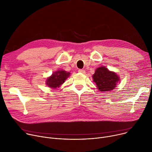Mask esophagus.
<instances>
[{
  "label": "esophagus",
  "instance_id": "34e87169",
  "mask_svg": "<svg viewBox=\"0 0 152 152\" xmlns=\"http://www.w3.org/2000/svg\"><path fill=\"white\" fill-rule=\"evenodd\" d=\"M78 72L82 73V74H84L86 73V71H85V70H84V69H79V70H78Z\"/></svg>",
  "mask_w": 152,
  "mask_h": 152
}]
</instances>
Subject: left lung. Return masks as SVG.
I'll return each instance as SVG.
<instances>
[{"mask_svg": "<svg viewBox=\"0 0 152 152\" xmlns=\"http://www.w3.org/2000/svg\"><path fill=\"white\" fill-rule=\"evenodd\" d=\"M93 78L101 91H108L113 90L119 80L118 76L114 72L109 71L105 66L96 69Z\"/></svg>", "mask_w": 152, "mask_h": 152, "instance_id": "left-lung-1", "label": "left lung"}]
</instances>
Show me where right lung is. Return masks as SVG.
<instances>
[{
  "label": "right lung",
  "instance_id": "right-lung-1",
  "mask_svg": "<svg viewBox=\"0 0 152 152\" xmlns=\"http://www.w3.org/2000/svg\"><path fill=\"white\" fill-rule=\"evenodd\" d=\"M70 73H67L64 70H59L55 72L51 76L47 79V84L50 87L55 88L59 87L70 75Z\"/></svg>",
  "mask_w": 152,
  "mask_h": 152
}]
</instances>
